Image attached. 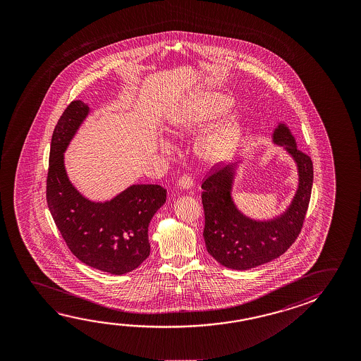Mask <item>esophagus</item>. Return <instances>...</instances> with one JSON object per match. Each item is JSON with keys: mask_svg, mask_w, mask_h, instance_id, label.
<instances>
[{"mask_svg": "<svg viewBox=\"0 0 361 361\" xmlns=\"http://www.w3.org/2000/svg\"><path fill=\"white\" fill-rule=\"evenodd\" d=\"M192 185H194V181H192V178H190V176L183 175V176L178 178V186L181 190H190L192 188Z\"/></svg>", "mask_w": 361, "mask_h": 361, "instance_id": "1", "label": "esophagus"}]
</instances>
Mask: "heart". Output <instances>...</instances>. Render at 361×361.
<instances>
[{
	"instance_id": "b5f03b06",
	"label": "heart",
	"mask_w": 361,
	"mask_h": 361,
	"mask_svg": "<svg viewBox=\"0 0 361 361\" xmlns=\"http://www.w3.org/2000/svg\"><path fill=\"white\" fill-rule=\"evenodd\" d=\"M231 106L226 95L205 92L176 106L169 118V130L173 136L194 135L213 123ZM240 133V123L235 116L220 121L213 130L202 137L196 154L205 164H218L234 152Z\"/></svg>"
}]
</instances>
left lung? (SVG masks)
Returning a JSON list of instances; mask_svg holds the SVG:
<instances>
[{
    "instance_id": "obj_1",
    "label": "left lung",
    "mask_w": 361,
    "mask_h": 361,
    "mask_svg": "<svg viewBox=\"0 0 361 361\" xmlns=\"http://www.w3.org/2000/svg\"><path fill=\"white\" fill-rule=\"evenodd\" d=\"M272 141L295 161L298 175L295 196L283 213L260 220L245 215L238 207L233 188L240 162L215 170L201 185L204 240L209 255L226 268L247 271L276 259L290 248L301 231L312 190V161L297 147L295 136L283 122H278Z\"/></svg>"
}]
</instances>
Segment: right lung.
I'll return each mask as SVG.
<instances>
[{
  "label": "right lung",
  "instance_id": "1",
  "mask_svg": "<svg viewBox=\"0 0 361 361\" xmlns=\"http://www.w3.org/2000/svg\"><path fill=\"white\" fill-rule=\"evenodd\" d=\"M89 113L84 102H71L55 126L47 201L71 253L87 266L121 276L147 259L148 225L166 202V189L137 183L106 201L89 200L79 192L66 173L64 154Z\"/></svg>",
  "mask_w": 361,
  "mask_h": 361
}]
</instances>
